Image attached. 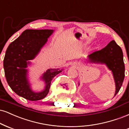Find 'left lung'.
Wrapping results in <instances>:
<instances>
[{
    "mask_svg": "<svg viewBox=\"0 0 129 129\" xmlns=\"http://www.w3.org/2000/svg\"><path fill=\"white\" fill-rule=\"evenodd\" d=\"M89 57L92 62L105 63L112 71L115 81V95H116L121 87L125 76V66L121 48L112 40L104 48L94 51Z\"/></svg>",
    "mask_w": 129,
    "mask_h": 129,
    "instance_id": "obj_1",
    "label": "left lung"
}]
</instances>
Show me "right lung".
I'll return each mask as SVG.
<instances>
[{"instance_id":"add662e5","label":"right lung","mask_w":129,"mask_h":129,"mask_svg":"<svg viewBox=\"0 0 129 129\" xmlns=\"http://www.w3.org/2000/svg\"><path fill=\"white\" fill-rule=\"evenodd\" d=\"M52 33L51 29H26L10 43L6 51L4 68L8 84L15 93L29 101L45 98L49 93L53 78L61 72L59 69H51L43 74L46 84L43 91L36 93L29 88L25 69L27 61L36 57Z\"/></svg>"}]
</instances>
